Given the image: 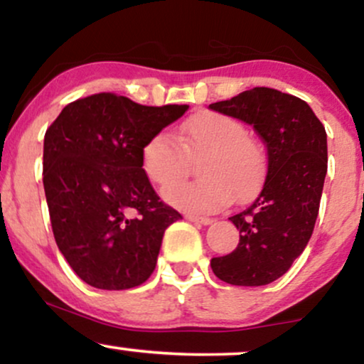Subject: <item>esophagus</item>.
Returning a JSON list of instances; mask_svg holds the SVG:
<instances>
[{
	"label": "esophagus",
	"mask_w": 364,
	"mask_h": 364,
	"mask_svg": "<svg viewBox=\"0 0 364 364\" xmlns=\"http://www.w3.org/2000/svg\"><path fill=\"white\" fill-rule=\"evenodd\" d=\"M186 219L191 220V223H198L203 225H208V224L214 223V219H212V217H202V215H195V214H186Z\"/></svg>",
	"instance_id": "1"
}]
</instances>
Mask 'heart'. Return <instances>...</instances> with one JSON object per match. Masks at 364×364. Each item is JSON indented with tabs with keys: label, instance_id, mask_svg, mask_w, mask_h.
Instances as JSON below:
<instances>
[{
	"label": "heart",
	"instance_id": "b5f03b06",
	"mask_svg": "<svg viewBox=\"0 0 364 364\" xmlns=\"http://www.w3.org/2000/svg\"><path fill=\"white\" fill-rule=\"evenodd\" d=\"M203 156L198 173L203 179L178 183L164 190L166 202L191 212L223 210L237 196L248 198L260 188L267 173V154L248 136L240 119L215 111L191 114L179 127L178 139L169 132L154 133L141 149V168L154 185L168 186L185 178L190 159Z\"/></svg>",
	"mask_w": 364,
	"mask_h": 364
}]
</instances>
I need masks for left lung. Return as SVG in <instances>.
<instances>
[{
	"instance_id": "8db88e82",
	"label": "left lung",
	"mask_w": 364,
	"mask_h": 364,
	"mask_svg": "<svg viewBox=\"0 0 364 364\" xmlns=\"http://www.w3.org/2000/svg\"><path fill=\"white\" fill-rule=\"evenodd\" d=\"M208 107L252 124L269 157L260 193L231 217L240 243L210 267L232 286H265L286 274L310 241L327 174V133L306 102L269 87Z\"/></svg>"
}]
</instances>
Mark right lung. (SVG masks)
I'll use <instances>...</instances> for the list:
<instances>
[{"label": "right lung", "mask_w": 364, "mask_h": 364, "mask_svg": "<svg viewBox=\"0 0 364 364\" xmlns=\"http://www.w3.org/2000/svg\"><path fill=\"white\" fill-rule=\"evenodd\" d=\"M186 109L101 92L70 102L46 132L43 183L53 235L89 286L129 289L156 269L164 231L181 214L150 185L141 149Z\"/></svg>", "instance_id": "add662e5"}]
</instances>
